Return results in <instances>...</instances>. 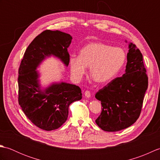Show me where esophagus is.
I'll return each instance as SVG.
<instances>
[{"label": "esophagus", "mask_w": 160, "mask_h": 160, "mask_svg": "<svg viewBox=\"0 0 160 160\" xmlns=\"http://www.w3.org/2000/svg\"><path fill=\"white\" fill-rule=\"evenodd\" d=\"M84 96H85V97H86V98H89L91 97V93H90V91H86L85 92H84Z\"/></svg>", "instance_id": "obj_1"}]
</instances>
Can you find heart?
Returning <instances> with one entry per match:
<instances>
[{
	"label": "heart",
	"instance_id": "heart-1",
	"mask_svg": "<svg viewBox=\"0 0 160 160\" xmlns=\"http://www.w3.org/2000/svg\"><path fill=\"white\" fill-rule=\"evenodd\" d=\"M126 58L127 54L121 47L93 42L84 46L79 56H71L69 64L71 76L76 80H80L89 67L90 76L95 82L105 83L120 72Z\"/></svg>",
	"mask_w": 160,
	"mask_h": 160
}]
</instances>
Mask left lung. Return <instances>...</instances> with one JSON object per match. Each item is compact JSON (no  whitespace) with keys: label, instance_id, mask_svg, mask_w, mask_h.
I'll return each instance as SVG.
<instances>
[{"label":"left lung","instance_id":"1","mask_svg":"<svg viewBox=\"0 0 160 160\" xmlns=\"http://www.w3.org/2000/svg\"><path fill=\"white\" fill-rule=\"evenodd\" d=\"M147 88L143 56L136 45L130 42L125 73L111 81L96 94L102 106L96 120L97 125L103 131L114 132L134 124L140 115Z\"/></svg>","mask_w":160,"mask_h":160}]
</instances>
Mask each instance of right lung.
Masks as SVG:
<instances>
[{
  "instance_id": "add662e5",
  "label": "right lung",
  "mask_w": 160,
  "mask_h": 160,
  "mask_svg": "<svg viewBox=\"0 0 160 160\" xmlns=\"http://www.w3.org/2000/svg\"><path fill=\"white\" fill-rule=\"evenodd\" d=\"M72 37L60 31L45 30L27 48L18 70V103L29 120L45 131L60 127L66 122L69 106L82 99L80 88L75 84L53 82L45 88L40 83L37 71L44 60L56 57L69 65V47Z\"/></svg>"
}]
</instances>
